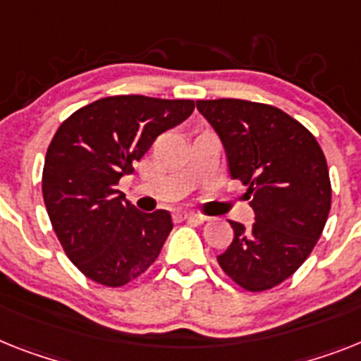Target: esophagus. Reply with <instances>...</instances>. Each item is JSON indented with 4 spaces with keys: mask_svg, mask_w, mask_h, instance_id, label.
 Instances as JSON below:
<instances>
[{
    "mask_svg": "<svg viewBox=\"0 0 361 361\" xmlns=\"http://www.w3.org/2000/svg\"><path fill=\"white\" fill-rule=\"evenodd\" d=\"M178 218L180 220H189V222H200L204 224L207 220V216L204 214H196V213H178Z\"/></svg>",
    "mask_w": 361,
    "mask_h": 361,
    "instance_id": "34e87169",
    "label": "esophagus"
}]
</instances>
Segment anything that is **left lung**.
Listing matches in <instances>:
<instances>
[{"instance_id":"8db88e82","label":"left lung","mask_w":361,"mask_h":361,"mask_svg":"<svg viewBox=\"0 0 361 361\" xmlns=\"http://www.w3.org/2000/svg\"><path fill=\"white\" fill-rule=\"evenodd\" d=\"M196 106L255 211L250 229L229 222L235 237L218 264L247 292L275 288L301 268L325 229L332 202L325 154L310 130L275 106L242 99Z\"/></svg>"}]
</instances>
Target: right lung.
Returning <instances> with one entry per match:
<instances>
[{"instance_id": "obj_1", "label": "right lung", "mask_w": 361, "mask_h": 361, "mask_svg": "<svg viewBox=\"0 0 361 361\" xmlns=\"http://www.w3.org/2000/svg\"><path fill=\"white\" fill-rule=\"evenodd\" d=\"M195 101L115 95L71 114L45 154L42 192L51 226L78 271L121 288L159 257L172 218L123 204L121 176L134 171L156 137L189 117Z\"/></svg>"}]
</instances>
